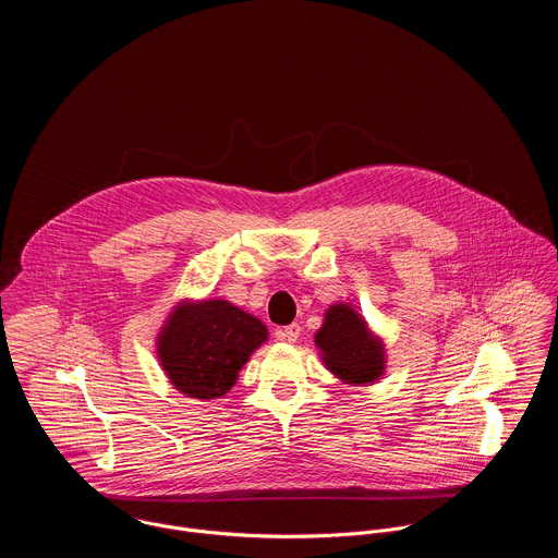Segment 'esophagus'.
I'll list each match as a JSON object with an SVG mask.
<instances>
[{"label":"esophagus","mask_w":558,"mask_h":558,"mask_svg":"<svg viewBox=\"0 0 558 558\" xmlns=\"http://www.w3.org/2000/svg\"><path fill=\"white\" fill-rule=\"evenodd\" d=\"M277 339L279 341H288V343H294L299 337H301V326L299 324H288V326H281L277 328Z\"/></svg>","instance_id":"1"}]
</instances>
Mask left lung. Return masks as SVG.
I'll list each match as a JSON object with an SVG mask.
<instances>
[{
  "label": "left lung",
  "mask_w": 558,
  "mask_h": 558,
  "mask_svg": "<svg viewBox=\"0 0 558 558\" xmlns=\"http://www.w3.org/2000/svg\"><path fill=\"white\" fill-rule=\"evenodd\" d=\"M316 345L328 372L345 385H372L387 367L385 343L350 305H330L316 332Z\"/></svg>",
  "instance_id": "8db88e82"
}]
</instances>
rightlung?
I'll return each instance as SVG.
<instances>
[{"label":"right lung","mask_w":558,"mask_h":558,"mask_svg":"<svg viewBox=\"0 0 558 558\" xmlns=\"http://www.w3.org/2000/svg\"><path fill=\"white\" fill-rule=\"evenodd\" d=\"M266 339L262 319L230 301H182L160 328L157 354L180 393L217 399L236 385L242 365Z\"/></svg>","instance_id":"right-lung-1"}]
</instances>
